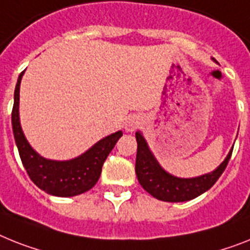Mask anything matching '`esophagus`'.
<instances>
[{"instance_id": "34e87169", "label": "esophagus", "mask_w": 250, "mask_h": 250, "mask_svg": "<svg viewBox=\"0 0 250 250\" xmlns=\"http://www.w3.org/2000/svg\"><path fill=\"white\" fill-rule=\"evenodd\" d=\"M140 124L142 123H140L139 117L137 116L129 117L126 124H125V130H126L127 133H133V131H135V130L140 126Z\"/></svg>"}]
</instances>
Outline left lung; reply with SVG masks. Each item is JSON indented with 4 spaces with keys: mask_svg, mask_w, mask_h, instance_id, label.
Here are the masks:
<instances>
[{
    "mask_svg": "<svg viewBox=\"0 0 250 250\" xmlns=\"http://www.w3.org/2000/svg\"><path fill=\"white\" fill-rule=\"evenodd\" d=\"M135 138L138 143L137 161H135V174L138 181L144 190H147L152 197L164 202L190 201L203 194L208 189H211L225 171L232 153L231 149L224 162L212 172L184 179L168 174L161 167L140 131L135 133Z\"/></svg>",
    "mask_w": 250,
    "mask_h": 250,
    "instance_id": "8db88e82",
    "label": "left lung"
}]
</instances>
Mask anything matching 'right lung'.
Here are the masks:
<instances>
[{
  "mask_svg": "<svg viewBox=\"0 0 250 250\" xmlns=\"http://www.w3.org/2000/svg\"><path fill=\"white\" fill-rule=\"evenodd\" d=\"M22 75L24 71L19 75L14 93L11 121L19 154L29 177L39 189L55 197H74L85 193L98 181L102 172L103 162L111 153L117 140L123 137V131L119 130L116 133L107 135L86 152L73 160L55 161L42 157L28 143L20 125L19 98Z\"/></svg>",
  "mask_w": 250,
  "mask_h": 250,
  "instance_id": "right-lung-1",
  "label": "right lung"
}]
</instances>
